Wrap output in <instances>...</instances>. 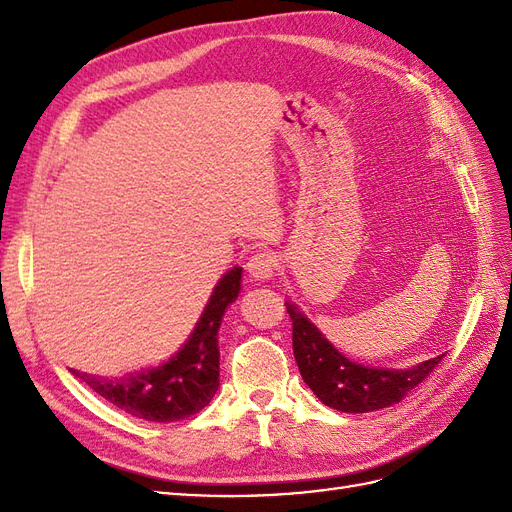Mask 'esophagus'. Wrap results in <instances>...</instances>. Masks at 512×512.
<instances>
[{
	"instance_id": "34e87169",
	"label": "esophagus",
	"mask_w": 512,
	"mask_h": 512,
	"mask_svg": "<svg viewBox=\"0 0 512 512\" xmlns=\"http://www.w3.org/2000/svg\"><path fill=\"white\" fill-rule=\"evenodd\" d=\"M277 271V262L271 254H254L247 262V273H250L256 282H269Z\"/></svg>"
}]
</instances>
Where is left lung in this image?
Segmentation results:
<instances>
[{
  "label": "left lung",
  "instance_id": "1",
  "mask_svg": "<svg viewBox=\"0 0 512 512\" xmlns=\"http://www.w3.org/2000/svg\"><path fill=\"white\" fill-rule=\"evenodd\" d=\"M292 320V350L301 378L314 395L339 412L361 414L393 406L421 384L442 356L408 369L361 365L339 352L301 309L286 301Z\"/></svg>",
  "mask_w": 512,
  "mask_h": 512
}]
</instances>
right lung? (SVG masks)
Listing matches in <instances>:
<instances>
[{"label":"right lung","mask_w":512,"mask_h":512,"mask_svg":"<svg viewBox=\"0 0 512 512\" xmlns=\"http://www.w3.org/2000/svg\"><path fill=\"white\" fill-rule=\"evenodd\" d=\"M241 267L226 271L215 284L194 331L166 363L121 378L74 371L108 404L151 423H175L203 410L220 386L218 331L226 307L241 292Z\"/></svg>","instance_id":"1"}]
</instances>
